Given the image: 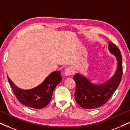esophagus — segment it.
Returning a JSON list of instances; mask_svg holds the SVG:
<instances>
[{
	"label": "esophagus",
	"mask_w": 130,
	"mask_h": 130,
	"mask_svg": "<svg viewBox=\"0 0 130 130\" xmlns=\"http://www.w3.org/2000/svg\"><path fill=\"white\" fill-rule=\"evenodd\" d=\"M64 73H65V75H66V76H69V75H71L73 74V70L72 69V68L69 67V68H68L66 69Z\"/></svg>",
	"instance_id": "esophagus-1"
}]
</instances>
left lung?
<instances>
[{
	"mask_svg": "<svg viewBox=\"0 0 130 130\" xmlns=\"http://www.w3.org/2000/svg\"><path fill=\"white\" fill-rule=\"evenodd\" d=\"M110 52L116 57L118 68L114 75L105 83L92 84L87 78L77 73L73 76L76 83L75 98L78 105L86 109L96 108L109 100L121 81L122 76V58L119 49L113 43H108Z\"/></svg>",
	"mask_w": 130,
	"mask_h": 130,
	"instance_id": "1",
	"label": "left lung"
}]
</instances>
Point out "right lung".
<instances>
[{
  "instance_id": "1",
  "label": "right lung",
  "mask_w": 130,
  "mask_h": 130,
  "mask_svg": "<svg viewBox=\"0 0 130 130\" xmlns=\"http://www.w3.org/2000/svg\"><path fill=\"white\" fill-rule=\"evenodd\" d=\"M8 79L14 94L21 104L31 108L40 109L50 102L53 92L57 84L62 81V77L60 71L53 72L41 84L29 90L17 87L8 76Z\"/></svg>"
}]
</instances>
